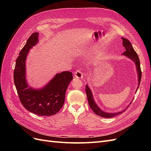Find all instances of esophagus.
<instances>
[{"label":"esophagus","instance_id":"34e87169","mask_svg":"<svg viewBox=\"0 0 151 151\" xmlns=\"http://www.w3.org/2000/svg\"><path fill=\"white\" fill-rule=\"evenodd\" d=\"M75 77L77 79H82L83 77V72H82L81 70H77L75 72Z\"/></svg>","mask_w":151,"mask_h":151}]
</instances>
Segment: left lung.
Returning a JSON list of instances; mask_svg holds the SVG:
<instances>
[{
  "label": "left lung",
  "instance_id": "1",
  "mask_svg": "<svg viewBox=\"0 0 151 151\" xmlns=\"http://www.w3.org/2000/svg\"><path fill=\"white\" fill-rule=\"evenodd\" d=\"M123 40V46L125 48V52H123L122 54L123 55H125L127 57H129L130 58L132 61H134L135 64L136 65L137 68V74H138V87L137 88L136 91H137L140 83V80H141V77H142V72L140 69V60H139V58L138 57V55L137 54L134 49L133 48V47L131 44V43L129 42V40H128L126 38H122ZM86 93L87 94V98H88V103L90 108L97 115L101 116L103 118H111L115 116L116 115H118L122 113L123 111H125V109H123V111H119V112H116V113H108V112H105L103 110H101V109L99 108V106L97 105V104L95 103L94 98H93V93L91 92V90L89 88V86L88 85L86 86ZM132 102H130V104H131ZM129 106H128L127 108Z\"/></svg>",
  "mask_w": 151,
  "mask_h": 151
}]
</instances>
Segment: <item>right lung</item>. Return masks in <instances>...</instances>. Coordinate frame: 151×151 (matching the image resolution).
Wrapping results in <instances>:
<instances>
[{"label":"right lung","instance_id":"right-lung-1","mask_svg":"<svg viewBox=\"0 0 151 151\" xmlns=\"http://www.w3.org/2000/svg\"><path fill=\"white\" fill-rule=\"evenodd\" d=\"M38 33L32 34L16 59L14 82L20 101L29 111L39 116H51L60 110L67 87L73 79L69 71L57 74L42 89H33L26 79V59L29 50L38 42Z\"/></svg>","mask_w":151,"mask_h":151}]
</instances>
